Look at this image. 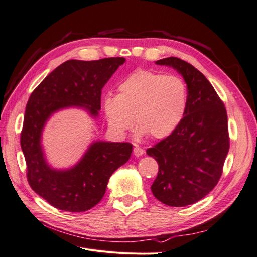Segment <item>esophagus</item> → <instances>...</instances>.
<instances>
[{
	"label": "esophagus",
	"instance_id": "esophagus-1",
	"mask_svg": "<svg viewBox=\"0 0 257 257\" xmlns=\"http://www.w3.org/2000/svg\"><path fill=\"white\" fill-rule=\"evenodd\" d=\"M145 153V150L143 148H141L139 146H135L134 148V155L135 157H142V155Z\"/></svg>",
	"mask_w": 257,
	"mask_h": 257
}]
</instances>
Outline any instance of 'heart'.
<instances>
[{
	"instance_id": "obj_1",
	"label": "heart",
	"mask_w": 257,
	"mask_h": 257,
	"mask_svg": "<svg viewBox=\"0 0 257 257\" xmlns=\"http://www.w3.org/2000/svg\"><path fill=\"white\" fill-rule=\"evenodd\" d=\"M188 107V89L177 76L146 69L130 74L118 85V95L108 94L103 108L109 126L120 135L132 127L153 139L169 136L181 123Z\"/></svg>"
}]
</instances>
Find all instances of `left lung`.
Masks as SVG:
<instances>
[{"instance_id": "1", "label": "left lung", "mask_w": 257, "mask_h": 257, "mask_svg": "<svg viewBox=\"0 0 257 257\" xmlns=\"http://www.w3.org/2000/svg\"><path fill=\"white\" fill-rule=\"evenodd\" d=\"M173 67L188 87V107L172 134L149 148L159 164L154 197L170 207L197 203L220 180L229 150L227 113L214 88L197 68L179 58L155 62Z\"/></svg>"}]
</instances>
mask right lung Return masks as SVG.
I'll return each instance as SVG.
<instances>
[{
	"label": "right lung",
	"instance_id": "add662e5",
	"mask_svg": "<svg viewBox=\"0 0 257 257\" xmlns=\"http://www.w3.org/2000/svg\"><path fill=\"white\" fill-rule=\"evenodd\" d=\"M125 59L68 60L58 66L32 92L26 107L20 137L32 190L54 208L83 212L105 195L108 180L128 161V143L93 142L71 168L51 167L46 159L42 135L50 116L66 108H81L92 118L100 110L102 89Z\"/></svg>",
	"mask_w": 257,
	"mask_h": 257
}]
</instances>
